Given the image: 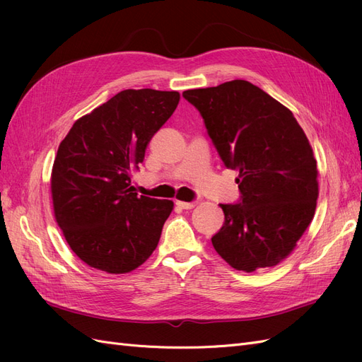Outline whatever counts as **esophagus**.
Instances as JSON below:
<instances>
[{
  "mask_svg": "<svg viewBox=\"0 0 362 362\" xmlns=\"http://www.w3.org/2000/svg\"><path fill=\"white\" fill-rule=\"evenodd\" d=\"M177 205L182 210H192V208L196 205V202H182V201H177Z\"/></svg>",
  "mask_w": 362,
  "mask_h": 362,
  "instance_id": "obj_1",
  "label": "esophagus"
}]
</instances>
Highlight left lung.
I'll return each instance as SVG.
<instances>
[{
    "label": "left lung",
    "instance_id": "1",
    "mask_svg": "<svg viewBox=\"0 0 362 362\" xmlns=\"http://www.w3.org/2000/svg\"><path fill=\"white\" fill-rule=\"evenodd\" d=\"M204 119L226 168L240 172L237 204L211 237L229 266L255 272L287 258L311 223L319 182L310 140L287 107L258 86L233 80L182 92Z\"/></svg>",
    "mask_w": 362,
    "mask_h": 362
}]
</instances>
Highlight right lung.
I'll return each mask as SVG.
<instances>
[{
	"instance_id": "obj_1",
	"label": "right lung",
	"mask_w": 362,
	"mask_h": 362,
	"mask_svg": "<svg viewBox=\"0 0 362 362\" xmlns=\"http://www.w3.org/2000/svg\"><path fill=\"white\" fill-rule=\"evenodd\" d=\"M180 103L178 92L127 89L72 125L51 175L54 216L87 266L137 269L156 250L173 202L139 196L129 173Z\"/></svg>"
}]
</instances>
